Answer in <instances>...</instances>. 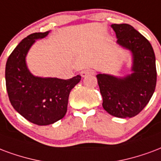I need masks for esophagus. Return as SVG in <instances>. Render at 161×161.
Listing matches in <instances>:
<instances>
[{
  "label": "esophagus",
  "mask_w": 161,
  "mask_h": 161,
  "mask_svg": "<svg viewBox=\"0 0 161 161\" xmlns=\"http://www.w3.org/2000/svg\"><path fill=\"white\" fill-rule=\"evenodd\" d=\"M94 72H93V70L91 69H84L80 72V75L82 77H85L89 75H92Z\"/></svg>",
  "instance_id": "1"
}]
</instances>
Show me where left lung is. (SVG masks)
Segmentation results:
<instances>
[{"mask_svg":"<svg viewBox=\"0 0 161 161\" xmlns=\"http://www.w3.org/2000/svg\"><path fill=\"white\" fill-rule=\"evenodd\" d=\"M117 43L132 55V73L119 77L114 75H96L102 107L118 118L137 115L150 101L156 86L155 55L150 42L128 24H114Z\"/></svg>","mask_w":161,"mask_h":161,"instance_id":"left-lung-1","label":"left lung"}]
</instances>
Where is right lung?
<instances>
[{"label":"right lung","mask_w":161,"mask_h":161,"mask_svg":"<svg viewBox=\"0 0 161 161\" xmlns=\"http://www.w3.org/2000/svg\"><path fill=\"white\" fill-rule=\"evenodd\" d=\"M49 31L36 32L24 38L8 57L6 64V86L12 106L25 119L38 125H47L66 114L71 90L81 80L77 75L65 80L36 77L29 71L26 55L36 40Z\"/></svg>","instance_id":"obj_1"}]
</instances>
